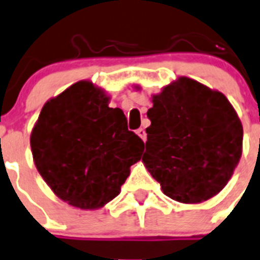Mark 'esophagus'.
<instances>
[{"mask_svg":"<svg viewBox=\"0 0 260 260\" xmlns=\"http://www.w3.org/2000/svg\"><path fill=\"white\" fill-rule=\"evenodd\" d=\"M136 134L139 135V137H140V139H141V140H143V141L147 140V134H145V131L143 129V128H139V129L136 131Z\"/></svg>","mask_w":260,"mask_h":260,"instance_id":"1","label":"esophagus"}]
</instances>
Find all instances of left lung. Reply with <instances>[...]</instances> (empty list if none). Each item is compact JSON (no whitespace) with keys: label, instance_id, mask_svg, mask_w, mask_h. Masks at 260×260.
<instances>
[{"label":"left lung","instance_id":"8db88e82","mask_svg":"<svg viewBox=\"0 0 260 260\" xmlns=\"http://www.w3.org/2000/svg\"><path fill=\"white\" fill-rule=\"evenodd\" d=\"M143 163L168 198L202 203L224 188L242 156L243 126L227 97L180 77L152 97Z\"/></svg>","mask_w":260,"mask_h":260}]
</instances>
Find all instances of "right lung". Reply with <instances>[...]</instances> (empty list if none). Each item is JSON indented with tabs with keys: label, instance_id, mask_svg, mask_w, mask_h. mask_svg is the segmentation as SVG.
Returning <instances> with one entry per match:
<instances>
[{
	"label": "right lung",
	"instance_id": "obj_1",
	"mask_svg": "<svg viewBox=\"0 0 260 260\" xmlns=\"http://www.w3.org/2000/svg\"><path fill=\"white\" fill-rule=\"evenodd\" d=\"M90 81L50 99L30 135L37 171L61 200L81 210L100 208L120 193L144 143L128 131L125 115Z\"/></svg>",
	"mask_w": 260,
	"mask_h": 260
}]
</instances>
